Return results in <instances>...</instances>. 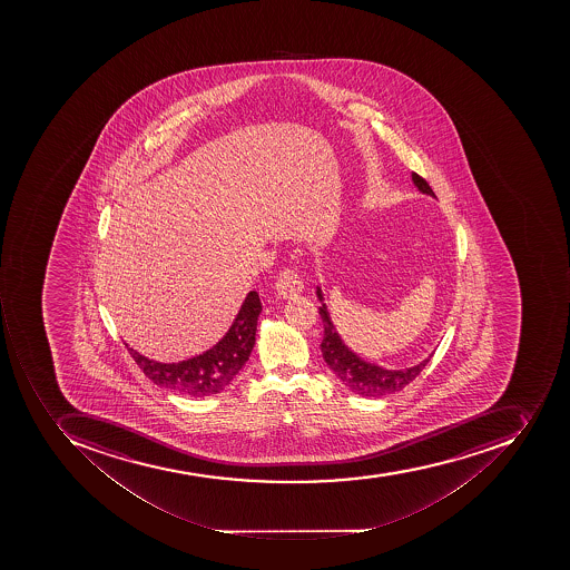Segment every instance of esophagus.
Segmentation results:
<instances>
[{
  "label": "esophagus",
  "instance_id": "obj_1",
  "mask_svg": "<svg viewBox=\"0 0 570 570\" xmlns=\"http://www.w3.org/2000/svg\"><path fill=\"white\" fill-rule=\"evenodd\" d=\"M276 292L279 297H292L297 296L303 292V279H301L299 273L292 267H285L276 278Z\"/></svg>",
  "mask_w": 570,
  "mask_h": 570
}]
</instances>
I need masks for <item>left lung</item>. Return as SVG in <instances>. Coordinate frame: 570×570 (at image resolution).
<instances>
[{"instance_id": "obj_1", "label": "left lung", "mask_w": 570, "mask_h": 570, "mask_svg": "<svg viewBox=\"0 0 570 570\" xmlns=\"http://www.w3.org/2000/svg\"><path fill=\"white\" fill-rule=\"evenodd\" d=\"M412 179L421 193L435 196L426 179L419 176L417 173H413ZM317 296L318 299L323 301L321 288H317ZM318 314H321L324 324V338L321 342L324 362L354 394L363 395V397H383V395L403 391L404 386L412 383L430 362L431 356L415 365V367L401 368V371L377 367L374 363L360 358L358 354H354L344 344L341 335L336 333L335 326H333L332 317L327 314L324 303L323 306H318Z\"/></svg>"}]
</instances>
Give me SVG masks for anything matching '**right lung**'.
<instances>
[{
  "label": "right lung",
  "instance_id": "obj_1",
  "mask_svg": "<svg viewBox=\"0 0 570 570\" xmlns=\"http://www.w3.org/2000/svg\"><path fill=\"white\" fill-rule=\"evenodd\" d=\"M262 312L261 297L247 294L234 324L212 350L178 363H160L146 358L128 347L131 358L155 385L190 397H207L225 391L234 382L255 345L256 321Z\"/></svg>",
  "mask_w": 570,
  "mask_h": 570
}]
</instances>
